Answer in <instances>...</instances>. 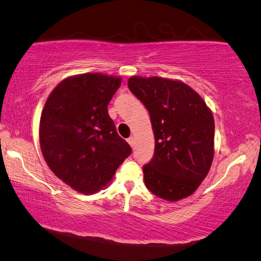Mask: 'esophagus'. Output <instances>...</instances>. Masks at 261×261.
Instances as JSON below:
<instances>
[{"label":"esophagus","mask_w":261,"mask_h":261,"mask_svg":"<svg viewBox=\"0 0 261 261\" xmlns=\"http://www.w3.org/2000/svg\"><path fill=\"white\" fill-rule=\"evenodd\" d=\"M127 142H128V144L130 145V147H133V144H134V142H135V139L133 138V136H130V138L127 139Z\"/></svg>","instance_id":"esophagus-1"}]
</instances>
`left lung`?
Wrapping results in <instances>:
<instances>
[{
	"label": "left lung",
	"instance_id": "left-lung-1",
	"mask_svg": "<svg viewBox=\"0 0 261 261\" xmlns=\"http://www.w3.org/2000/svg\"><path fill=\"white\" fill-rule=\"evenodd\" d=\"M128 88L147 108L153 129L154 153L143 166L147 188L170 202L193 195L213 161L211 110L181 81L134 75Z\"/></svg>",
	"mask_w": 261,
	"mask_h": 261
}]
</instances>
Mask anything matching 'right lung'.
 Segmentation results:
<instances>
[{
    "mask_svg": "<svg viewBox=\"0 0 261 261\" xmlns=\"http://www.w3.org/2000/svg\"><path fill=\"white\" fill-rule=\"evenodd\" d=\"M121 77L85 73L64 79L49 95L40 119V145L58 179L81 194L104 188L132 153L118 135L108 104Z\"/></svg>",
    "mask_w": 261,
    "mask_h": 261,
    "instance_id": "obj_1",
    "label": "right lung"
}]
</instances>
